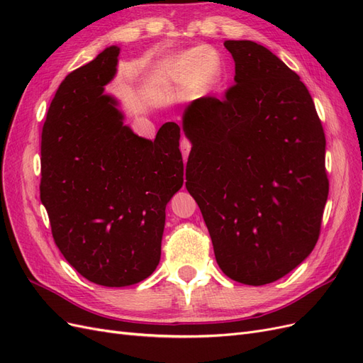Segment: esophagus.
I'll list each match as a JSON object with an SVG mask.
<instances>
[{"mask_svg":"<svg viewBox=\"0 0 363 363\" xmlns=\"http://www.w3.org/2000/svg\"><path fill=\"white\" fill-rule=\"evenodd\" d=\"M191 148H192V144L191 142L186 139V138H183L182 139V142H180V150H182V155H183V159H184V162H186V159H188V156H189V151H191Z\"/></svg>","mask_w":363,"mask_h":363,"instance_id":"34e87169","label":"esophagus"}]
</instances>
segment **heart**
Here are the masks:
<instances>
[{"label": "heart", "instance_id": "1", "mask_svg": "<svg viewBox=\"0 0 363 363\" xmlns=\"http://www.w3.org/2000/svg\"><path fill=\"white\" fill-rule=\"evenodd\" d=\"M221 72L223 63L215 51L195 47L164 60L157 71V82L163 86L194 84L196 89H207L218 82Z\"/></svg>", "mask_w": 363, "mask_h": 363}]
</instances>
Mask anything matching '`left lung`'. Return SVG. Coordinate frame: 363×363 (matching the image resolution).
Here are the masks:
<instances>
[{"label": "left lung", "instance_id": "obj_1", "mask_svg": "<svg viewBox=\"0 0 363 363\" xmlns=\"http://www.w3.org/2000/svg\"><path fill=\"white\" fill-rule=\"evenodd\" d=\"M235 84L186 107V189L219 268L262 286L286 276L320 238L328 195L325 135L304 83L251 40H225Z\"/></svg>", "mask_w": 363, "mask_h": 363}]
</instances>
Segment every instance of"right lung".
Wrapping results in <instances>:
<instances>
[{
    "mask_svg": "<svg viewBox=\"0 0 363 363\" xmlns=\"http://www.w3.org/2000/svg\"><path fill=\"white\" fill-rule=\"evenodd\" d=\"M118 54L108 47L67 75L40 142V201L54 242L84 279L111 288L155 272L164 207L183 184L180 127L167 123L155 140L139 138L103 94Z\"/></svg>",
    "mask_w": 363,
    "mask_h": 363,
    "instance_id": "right-lung-1",
    "label": "right lung"
}]
</instances>
